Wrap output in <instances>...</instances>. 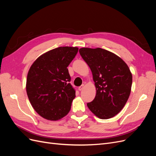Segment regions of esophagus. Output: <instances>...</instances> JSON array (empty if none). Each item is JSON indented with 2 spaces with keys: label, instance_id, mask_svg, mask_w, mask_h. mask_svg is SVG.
Instances as JSON below:
<instances>
[{
  "label": "esophagus",
  "instance_id": "34e87169",
  "mask_svg": "<svg viewBox=\"0 0 156 156\" xmlns=\"http://www.w3.org/2000/svg\"><path fill=\"white\" fill-rule=\"evenodd\" d=\"M84 84H82V85H81V87H79V91H81L84 88Z\"/></svg>",
  "mask_w": 156,
  "mask_h": 156
}]
</instances>
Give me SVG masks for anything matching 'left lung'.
Returning <instances> with one entry per match:
<instances>
[{
	"mask_svg": "<svg viewBox=\"0 0 156 156\" xmlns=\"http://www.w3.org/2000/svg\"><path fill=\"white\" fill-rule=\"evenodd\" d=\"M79 53L91 69L96 89L95 98L87 103L99 119L114 117L128 100L132 74L124 61L112 52L101 48H83Z\"/></svg>",
	"mask_w": 156,
	"mask_h": 156,
	"instance_id": "obj_1",
	"label": "left lung"
}]
</instances>
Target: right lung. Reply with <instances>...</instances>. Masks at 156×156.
<instances>
[{
  "mask_svg": "<svg viewBox=\"0 0 156 156\" xmlns=\"http://www.w3.org/2000/svg\"><path fill=\"white\" fill-rule=\"evenodd\" d=\"M77 47H59L42 54L27 74L26 90L32 107L44 119L57 121L66 116L75 97L67 68Z\"/></svg>",
  "mask_w": 156,
  "mask_h": 156,
  "instance_id": "add662e5",
  "label": "right lung"
}]
</instances>
